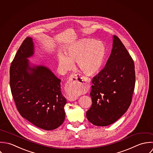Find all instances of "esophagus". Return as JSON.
I'll use <instances>...</instances> for the list:
<instances>
[{"label": "esophagus", "mask_w": 153, "mask_h": 153, "mask_svg": "<svg viewBox=\"0 0 153 153\" xmlns=\"http://www.w3.org/2000/svg\"><path fill=\"white\" fill-rule=\"evenodd\" d=\"M78 74H73L69 77V79L66 83V88L67 89H72L76 87H81L85 88L89 85L91 82L90 79L83 77V79L81 77V80H78ZM67 99L70 101H74L78 99L77 97L73 96H68Z\"/></svg>", "instance_id": "1"}]
</instances>
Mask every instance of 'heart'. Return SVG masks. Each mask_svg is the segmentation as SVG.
Listing matches in <instances>:
<instances>
[{
    "instance_id": "b5f03b06",
    "label": "heart",
    "mask_w": 153,
    "mask_h": 153,
    "mask_svg": "<svg viewBox=\"0 0 153 153\" xmlns=\"http://www.w3.org/2000/svg\"><path fill=\"white\" fill-rule=\"evenodd\" d=\"M105 57V48L99 42L91 39H82L68 47L65 54H59V62L61 68L67 71L73 67L76 61L79 69L86 75H93L100 69ZM80 91H72L73 96L77 95Z\"/></svg>"
}]
</instances>
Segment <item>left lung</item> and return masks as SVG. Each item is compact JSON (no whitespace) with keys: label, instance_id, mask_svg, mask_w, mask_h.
Instances as JSON below:
<instances>
[{"label":"left lung","instance_id":"1","mask_svg":"<svg viewBox=\"0 0 153 153\" xmlns=\"http://www.w3.org/2000/svg\"><path fill=\"white\" fill-rule=\"evenodd\" d=\"M113 48L105 68L92 80V104L86 117L105 126L116 122L129 107L135 88L134 60L120 39L113 36Z\"/></svg>","mask_w":153,"mask_h":153}]
</instances>
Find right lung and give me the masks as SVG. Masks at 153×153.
<instances>
[{
  "label": "right lung",
  "mask_w": 153,
  "mask_h": 153,
  "mask_svg": "<svg viewBox=\"0 0 153 153\" xmlns=\"http://www.w3.org/2000/svg\"><path fill=\"white\" fill-rule=\"evenodd\" d=\"M32 39L27 37L10 67V86L21 115L45 130L59 127L65 119L67 101L61 92V80L47 67L30 66L33 54Z\"/></svg>",
  "instance_id": "right-lung-1"
}]
</instances>
